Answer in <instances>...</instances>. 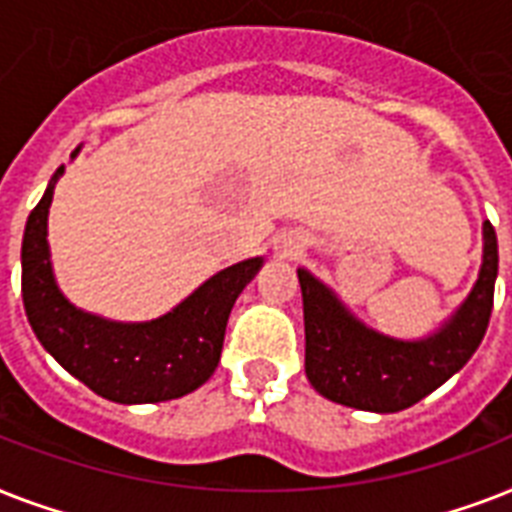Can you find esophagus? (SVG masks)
<instances>
[{"instance_id": "1", "label": "esophagus", "mask_w": 512, "mask_h": 512, "mask_svg": "<svg viewBox=\"0 0 512 512\" xmlns=\"http://www.w3.org/2000/svg\"><path fill=\"white\" fill-rule=\"evenodd\" d=\"M292 252H295V249H287V252H284V255H292Z\"/></svg>"}]
</instances>
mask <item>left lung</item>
I'll return each instance as SVG.
<instances>
[{
    "label": "left lung",
    "mask_w": 512,
    "mask_h": 512,
    "mask_svg": "<svg viewBox=\"0 0 512 512\" xmlns=\"http://www.w3.org/2000/svg\"><path fill=\"white\" fill-rule=\"evenodd\" d=\"M497 233L484 223V265L476 287L438 335L420 342L382 337L350 316L308 271L303 289L305 374L321 396L364 412H401L468 364L489 327L497 279Z\"/></svg>",
    "instance_id": "left-lung-1"
}]
</instances>
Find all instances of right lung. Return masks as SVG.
Here are the masks:
<instances>
[{"label": "right lung", "instance_id": "add662e5", "mask_svg": "<svg viewBox=\"0 0 512 512\" xmlns=\"http://www.w3.org/2000/svg\"><path fill=\"white\" fill-rule=\"evenodd\" d=\"M60 167L31 209L20 249L23 308L44 350L68 374L116 404H156L191 393L212 377L223 353L225 324L260 257L204 281L172 313L148 324H114L76 311L52 279L47 209Z\"/></svg>", "mask_w": 512, "mask_h": 512}]
</instances>
